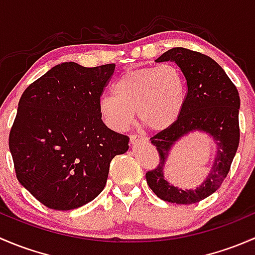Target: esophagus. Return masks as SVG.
Returning a JSON list of instances; mask_svg holds the SVG:
<instances>
[{"label":"esophagus","mask_w":255,"mask_h":255,"mask_svg":"<svg viewBox=\"0 0 255 255\" xmlns=\"http://www.w3.org/2000/svg\"><path fill=\"white\" fill-rule=\"evenodd\" d=\"M129 139H130V144H132V145H138V144L145 143L146 140H148L146 138L142 137V135H137V134H132L129 137Z\"/></svg>","instance_id":"esophagus-1"}]
</instances>
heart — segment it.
<instances>
[{"label":"heart","mask_w":255,"mask_h":255,"mask_svg":"<svg viewBox=\"0 0 255 255\" xmlns=\"http://www.w3.org/2000/svg\"><path fill=\"white\" fill-rule=\"evenodd\" d=\"M115 96H102L99 111L104 122L117 132L127 129L134 112L144 126L164 130L176 122L186 97L184 74L173 64L130 70L113 85Z\"/></svg>","instance_id":"heart-1"}]
</instances>
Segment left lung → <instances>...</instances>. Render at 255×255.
<instances>
[{"label":"left lung","mask_w":255,"mask_h":255,"mask_svg":"<svg viewBox=\"0 0 255 255\" xmlns=\"http://www.w3.org/2000/svg\"><path fill=\"white\" fill-rule=\"evenodd\" d=\"M156 63L173 61L186 79L187 94L174 125L150 138L159 153V164L145 174L149 187L159 199L171 204L190 205L217 191L230 171L239 144L238 90L213 59L185 48L161 54ZM206 132L216 144V154L207 179L195 190H182L168 184L163 168L172 146L190 132Z\"/></svg>","instance_id":"8db88e82"}]
</instances>
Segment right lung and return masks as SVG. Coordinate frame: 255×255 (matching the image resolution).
<instances>
[{
	"label": "right lung",
	"mask_w": 255,
	"mask_h": 255,
	"mask_svg": "<svg viewBox=\"0 0 255 255\" xmlns=\"http://www.w3.org/2000/svg\"><path fill=\"white\" fill-rule=\"evenodd\" d=\"M115 68L61 63L20 97L9 151L18 181L49 208L92 201L106 185L112 159L129 148V138L107 128L99 111Z\"/></svg>",
	"instance_id": "right-lung-1"
}]
</instances>
